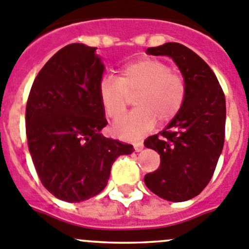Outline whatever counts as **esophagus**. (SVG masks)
Instances as JSON below:
<instances>
[{"instance_id":"1","label":"esophagus","mask_w":249,"mask_h":249,"mask_svg":"<svg viewBox=\"0 0 249 249\" xmlns=\"http://www.w3.org/2000/svg\"><path fill=\"white\" fill-rule=\"evenodd\" d=\"M134 148H135L136 152H140V151H142L143 148V143L140 142V141H138V142L134 143Z\"/></svg>"}]
</instances>
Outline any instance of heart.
<instances>
[{"label": "heart", "mask_w": 249, "mask_h": 249, "mask_svg": "<svg viewBox=\"0 0 249 249\" xmlns=\"http://www.w3.org/2000/svg\"><path fill=\"white\" fill-rule=\"evenodd\" d=\"M184 78L171 71L169 65L157 59H142L127 64L119 78L106 76L98 87L104 113L115 119L127 108L130 96H135L138 108L113 124L114 135L124 140H136L150 131L156 119L161 124L171 122L185 99Z\"/></svg>", "instance_id": "b5f03b06"}]
</instances>
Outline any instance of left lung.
I'll return each instance as SVG.
<instances>
[{
  "instance_id": "1",
  "label": "left lung",
  "mask_w": 249,
  "mask_h": 249,
  "mask_svg": "<svg viewBox=\"0 0 249 249\" xmlns=\"http://www.w3.org/2000/svg\"><path fill=\"white\" fill-rule=\"evenodd\" d=\"M146 53L172 57L182 72L187 93L179 113L166 129L143 142L161 157L159 169L145 176V184L168 201L189 200L210 182L222 152L224 90L209 65L182 44L166 43Z\"/></svg>"
}]
</instances>
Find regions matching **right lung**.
I'll list each match as a JSON object with an SVG mask.
<instances>
[{
	"label": "right lung",
	"instance_id": "obj_1",
	"mask_svg": "<svg viewBox=\"0 0 249 249\" xmlns=\"http://www.w3.org/2000/svg\"><path fill=\"white\" fill-rule=\"evenodd\" d=\"M97 48L70 44L39 71L25 109L28 147L44 187L67 203L106 188L110 168L132 145L104 138L108 124L98 96L104 65Z\"/></svg>",
	"mask_w": 249,
	"mask_h": 249
}]
</instances>
